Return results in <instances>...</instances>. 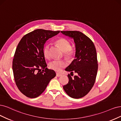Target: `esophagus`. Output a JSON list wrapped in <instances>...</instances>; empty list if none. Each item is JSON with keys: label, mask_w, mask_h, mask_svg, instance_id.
I'll use <instances>...</instances> for the list:
<instances>
[{"label": "esophagus", "mask_w": 121, "mask_h": 121, "mask_svg": "<svg viewBox=\"0 0 121 121\" xmlns=\"http://www.w3.org/2000/svg\"><path fill=\"white\" fill-rule=\"evenodd\" d=\"M56 76H57V77H60V76H62V74H60V73H59L57 72V73H56Z\"/></svg>", "instance_id": "obj_1"}]
</instances>
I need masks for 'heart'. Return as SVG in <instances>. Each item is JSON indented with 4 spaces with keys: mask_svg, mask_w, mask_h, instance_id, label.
<instances>
[{
    "mask_svg": "<svg viewBox=\"0 0 121 121\" xmlns=\"http://www.w3.org/2000/svg\"><path fill=\"white\" fill-rule=\"evenodd\" d=\"M56 43L59 46L61 50L64 52V56L69 59L74 55L75 49L71 47L70 42L63 38H60L56 40ZM43 54L44 56L49 59L51 57L50 46V45H46L43 49ZM67 65L66 62L64 60H54L50 63V67L54 71L60 72L62 69Z\"/></svg>",
    "mask_w": 121,
    "mask_h": 121,
    "instance_id": "obj_1",
    "label": "heart"
}]
</instances>
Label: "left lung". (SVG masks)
<instances>
[{
  "label": "left lung",
  "mask_w": 121,
  "mask_h": 121,
  "mask_svg": "<svg viewBox=\"0 0 121 121\" xmlns=\"http://www.w3.org/2000/svg\"><path fill=\"white\" fill-rule=\"evenodd\" d=\"M61 33L73 39L75 44V59L65 71L77 74L73 78L69 74L68 83L63 88L69 96L81 98L90 91L95 81L98 65L95 46L90 39L79 31H61Z\"/></svg>",
  "instance_id": "8db88e82"
}]
</instances>
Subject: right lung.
<instances>
[{"label": "right lung", "mask_w": 121, "mask_h": 121, "mask_svg": "<svg viewBox=\"0 0 121 121\" xmlns=\"http://www.w3.org/2000/svg\"><path fill=\"white\" fill-rule=\"evenodd\" d=\"M59 33L37 29L25 35L19 42L13 70L17 86L26 96L35 98L41 95L55 77V72L47 68L43 49L46 41Z\"/></svg>", "instance_id": "add662e5"}]
</instances>
